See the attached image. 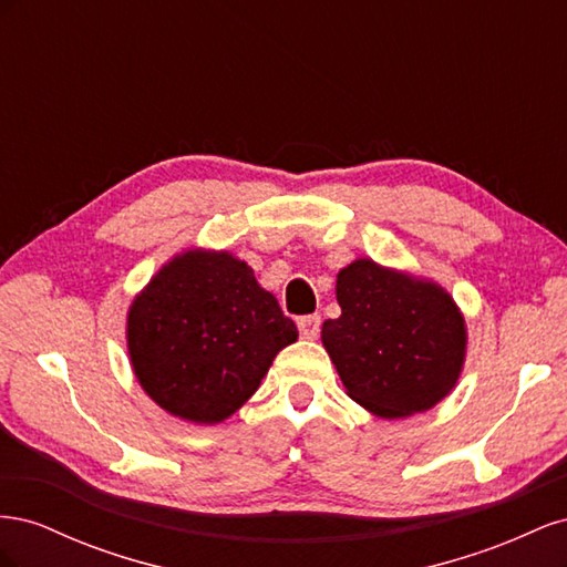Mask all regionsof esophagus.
<instances>
[{"mask_svg":"<svg viewBox=\"0 0 567 567\" xmlns=\"http://www.w3.org/2000/svg\"><path fill=\"white\" fill-rule=\"evenodd\" d=\"M319 326H321V317H319V315L300 317V319H298L300 338H305V340H317V338H319Z\"/></svg>","mask_w":567,"mask_h":567,"instance_id":"1","label":"esophagus"}]
</instances>
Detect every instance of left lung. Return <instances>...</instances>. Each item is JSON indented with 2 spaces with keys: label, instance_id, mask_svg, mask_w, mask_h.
Instances as JSON below:
<instances>
[{
  "label": "left lung",
  "instance_id": "1",
  "mask_svg": "<svg viewBox=\"0 0 567 567\" xmlns=\"http://www.w3.org/2000/svg\"><path fill=\"white\" fill-rule=\"evenodd\" d=\"M336 298L340 317L323 321L321 342L350 400L392 421L456 388L468 329L437 281L357 257L338 271Z\"/></svg>",
  "mask_w": 567,
  "mask_h": 567
}]
</instances>
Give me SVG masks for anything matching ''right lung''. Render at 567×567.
<instances>
[{
	"instance_id": "right-lung-1",
	"label": "right lung",
	"mask_w": 567,
	"mask_h": 567,
	"mask_svg": "<svg viewBox=\"0 0 567 567\" xmlns=\"http://www.w3.org/2000/svg\"><path fill=\"white\" fill-rule=\"evenodd\" d=\"M125 336L148 398L169 416L215 425L252 398L298 329L248 262L186 248L134 296Z\"/></svg>"
}]
</instances>
